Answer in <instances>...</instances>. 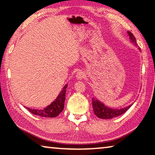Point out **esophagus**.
Masks as SVG:
<instances>
[{
  "label": "esophagus",
  "mask_w": 155,
  "mask_h": 155,
  "mask_svg": "<svg viewBox=\"0 0 155 155\" xmlns=\"http://www.w3.org/2000/svg\"><path fill=\"white\" fill-rule=\"evenodd\" d=\"M85 73L82 72V71H79V72H78L77 73V74H76V77H77V78L78 80L82 79V78L85 77Z\"/></svg>",
  "instance_id": "esophagus-1"
}]
</instances>
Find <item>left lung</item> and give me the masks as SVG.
<instances>
[{
    "instance_id": "left-lung-1",
    "label": "left lung",
    "mask_w": 155,
    "mask_h": 155,
    "mask_svg": "<svg viewBox=\"0 0 155 155\" xmlns=\"http://www.w3.org/2000/svg\"><path fill=\"white\" fill-rule=\"evenodd\" d=\"M130 38L132 41V42L135 44V45H137L136 43V38L133 35V34L131 33L130 31H127ZM140 50V48H139ZM92 106H93V110H94V114L97 115V116L100 118V119H112V118L116 117L118 116H120L122 114H124V112H126L127 110H128L130 107H131V105H129L125 108L123 109H112L108 107L105 106L104 104H103L102 103L99 101L97 99L93 98L92 99Z\"/></svg>"
}]
</instances>
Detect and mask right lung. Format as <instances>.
<instances>
[{
  "mask_svg": "<svg viewBox=\"0 0 155 155\" xmlns=\"http://www.w3.org/2000/svg\"><path fill=\"white\" fill-rule=\"evenodd\" d=\"M68 87V85H65L63 90H61L60 94H58L57 98L55 99L54 102L48 105V107H45L42 110H34L30 109L28 107H26L29 112L32 113L33 114L38 115V116L43 117H50L53 118L58 116L60 113L63 111L64 108V102L65 100V92L66 88Z\"/></svg>",
  "mask_w": 155,
  "mask_h": 155,
  "instance_id": "1",
  "label": "right lung"
}]
</instances>
